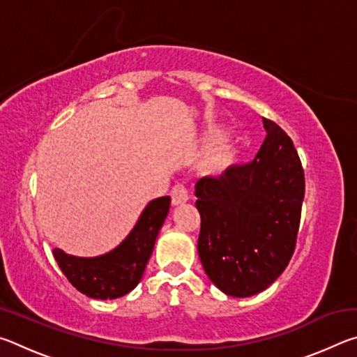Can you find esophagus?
I'll list each match as a JSON object with an SVG mask.
<instances>
[{"instance_id":"1","label":"esophagus","mask_w":357,"mask_h":357,"mask_svg":"<svg viewBox=\"0 0 357 357\" xmlns=\"http://www.w3.org/2000/svg\"><path fill=\"white\" fill-rule=\"evenodd\" d=\"M172 197V204L173 206H178V204H183L189 200V195H187V189L183 184H176L170 192Z\"/></svg>"}]
</instances>
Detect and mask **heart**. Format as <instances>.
Segmentation results:
<instances>
[{"mask_svg": "<svg viewBox=\"0 0 357 357\" xmlns=\"http://www.w3.org/2000/svg\"><path fill=\"white\" fill-rule=\"evenodd\" d=\"M233 162V149L228 144L222 143L217 144L215 148H213L206 154L203 160V170L209 173V174H219L222 172H225L227 168L231 165Z\"/></svg>", "mask_w": 357, "mask_h": 357, "instance_id": "b5f03b06", "label": "heart"}]
</instances>
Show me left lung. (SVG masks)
<instances>
[{
    "label": "left lung",
    "instance_id": "left-lung-1",
    "mask_svg": "<svg viewBox=\"0 0 357 357\" xmlns=\"http://www.w3.org/2000/svg\"><path fill=\"white\" fill-rule=\"evenodd\" d=\"M263 126L255 159L195 185L198 255L214 285L234 298L263 291L283 273L299 231L304 168L287 132L268 118Z\"/></svg>",
    "mask_w": 357,
    "mask_h": 357
}]
</instances>
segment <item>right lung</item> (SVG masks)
Segmentation results:
<instances>
[{
	"label": "right lung",
	"instance_id": "1",
	"mask_svg": "<svg viewBox=\"0 0 357 357\" xmlns=\"http://www.w3.org/2000/svg\"><path fill=\"white\" fill-rule=\"evenodd\" d=\"M168 209L170 197L149 202L129 236L105 255L78 258L53 249V257L63 274L80 293L94 299L121 298L142 280Z\"/></svg>",
	"mask_w": 357,
	"mask_h": 357
}]
</instances>
